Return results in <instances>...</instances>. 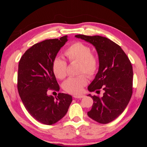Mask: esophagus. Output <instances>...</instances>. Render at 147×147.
I'll return each mask as SVG.
<instances>
[{
    "label": "esophagus",
    "instance_id": "esophagus-1",
    "mask_svg": "<svg viewBox=\"0 0 147 147\" xmlns=\"http://www.w3.org/2000/svg\"><path fill=\"white\" fill-rule=\"evenodd\" d=\"M73 97L75 98H82L85 97V95H74Z\"/></svg>",
    "mask_w": 147,
    "mask_h": 147
}]
</instances>
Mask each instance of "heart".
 <instances>
[{"mask_svg":"<svg viewBox=\"0 0 147 147\" xmlns=\"http://www.w3.org/2000/svg\"><path fill=\"white\" fill-rule=\"evenodd\" d=\"M64 54L71 62H80V73H85L89 78H93L97 73L99 67L98 58L93 54L92 49L89 45L81 42H75L65 49ZM52 69L58 79L64 80L67 76V62L60 57L55 58L53 61ZM87 82V76L85 74H82L68 78L63 84V88L70 94L79 95L83 92Z\"/></svg>","mask_w":147,"mask_h":147,"instance_id":"b5f03b06","label":"heart"}]
</instances>
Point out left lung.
<instances>
[{
    "label": "left lung",
    "instance_id": "obj_1",
    "mask_svg": "<svg viewBox=\"0 0 147 147\" xmlns=\"http://www.w3.org/2000/svg\"><path fill=\"white\" fill-rule=\"evenodd\" d=\"M88 42L98 53L99 68L88 86L90 92L104 91L102 97L89 95L93 100L88 116L101 124L114 121L126 109L133 93V71L131 63L119 45L106 37L76 35Z\"/></svg>",
    "mask_w": 147,
    "mask_h": 147
}]
</instances>
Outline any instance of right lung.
I'll list each match as a JSON object with an SVG mask.
<instances>
[{"label": "right lung", "instance_id": "obj_1", "mask_svg": "<svg viewBox=\"0 0 147 147\" xmlns=\"http://www.w3.org/2000/svg\"><path fill=\"white\" fill-rule=\"evenodd\" d=\"M67 35L37 43L28 49L18 65V90L23 105L36 121L47 125L58 122L66 114L72 96L59 93L55 98L49 90L59 91L52 64Z\"/></svg>", "mask_w": 147, "mask_h": 147}]
</instances>
